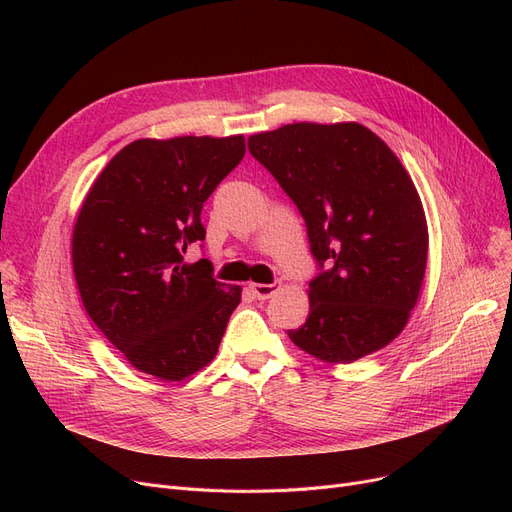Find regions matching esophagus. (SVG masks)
I'll return each mask as SVG.
<instances>
[{
  "label": "esophagus",
  "mask_w": 512,
  "mask_h": 512,
  "mask_svg": "<svg viewBox=\"0 0 512 512\" xmlns=\"http://www.w3.org/2000/svg\"><path fill=\"white\" fill-rule=\"evenodd\" d=\"M251 291L257 300H268L272 298V295L278 291V285L276 283H270V285H263V283H251Z\"/></svg>",
  "instance_id": "1"
}]
</instances>
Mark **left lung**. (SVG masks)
<instances>
[{
  "mask_svg": "<svg viewBox=\"0 0 512 512\" xmlns=\"http://www.w3.org/2000/svg\"><path fill=\"white\" fill-rule=\"evenodd\" d=\"M298 206L321 272L289 338L327 364L381 351L408 323L427 263L421 197L400 159L359 123H293L249 138Z\"/></svg>",
  "mask_w": 512,
  "mask_h": 512,
  "instance_id": "obj_1",
  "label": "left lung"
}]
</instances>
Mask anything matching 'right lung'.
Returning a JSON list of instances; mask_svg holds the SVG:
<instances>
[{"instance_id":"obj_1","label":"right lung","mask_w":512,"mask_h":512,"mask_svg":"<svg viewBox=\"0 0 512 512\" xmlns=\"http://www.w3.org/2000/svg\"><path fill=\"white\" fill-rule=\"evenodd\" d=\"M244 136L136 140L110 159L72 234L87 315L131 366L183 381L208 366L242 289L185 261L204 202L244 157Z\"/></svg>"}]
</instances>
